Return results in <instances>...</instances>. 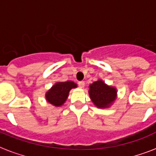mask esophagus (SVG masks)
Here are the masks:
<instances>
[{"mask_svg":"<svg viewBox=\"0 0 156 156\" xmlns=\"http://www.w3.org/2000/svg\"><path fill=\"white\" fill-rule=\"evenodd\" d=\"M78 86L80 88H83L85 87V83L83 81H81V82H78Z\"/></svg>","mask_w":156,"mask_h":156,"instance_id":"34e87169","label":"esophagus"}]
</instances>
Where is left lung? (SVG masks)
<instances>
[{
    "label": "left lung",
    "mask_w": 156,
    "mask_h": 156,
    "mask_svg": "<svg viewBox=\"0 0 156 156\" xmlns=\"http://www.w3.org/2000/svg\"><path fill=\"white\" fill-rule=\"evenodd\" d=\"M89 96L95 107L108 108L117 97V90L115 87L107 85L102 79H98L89 86Z\"/></svg>",
    "instance_id": "1"
}]
</instances>
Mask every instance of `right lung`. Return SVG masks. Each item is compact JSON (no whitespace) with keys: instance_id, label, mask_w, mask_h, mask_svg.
Masks as SVG:
<instances>
[{"instance_id":"add662e5","label":"right lung","mask_w":156,"mask_h":156,"mask_svg":"<svg viewBox=\"0 0 156 156\" xmlns=\"http://www.w3.org/2000/svg\"><path fill=\"white\" fill-rule=\"evenodd\" d=\"M77 87V83L73 81L57 82L46 92L45 99L53 106L61 107L66 103L71 89Z\"/></svg>"}]
</instances>
